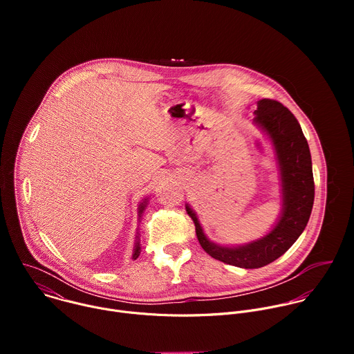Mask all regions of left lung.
Wrapping results in <instances>:
<instances>
[{
  "label": "left lung",
  "mask_w": 354,
  "mask_h": 354,
  "mask_svg": "<svg viewBox=\"0 0 354 354\" xmlns=\"http://www.w3.org/2000/svg\"><path fill=\"white\" fill-rule=\"evenodd\" d=\"M254 122L270 138L280 169L283 209L274 228L263 238L242 246H220L209 241L197 216L186 205L201 248L212 258L243 269L263 268L288 250L307 227L315 196L310 147L295 116L277 100L261 99Z\"/></svg>",
  "instance_id": "left-lung-1"
}]
</instances>
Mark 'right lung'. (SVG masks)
I'll list each match as a JSON object with an SVG mask.
<instances>
[{
  "label": "right lung",
  "mask_w": 354,
  "mask_h": 354,
  "mask_svg": "<svg viewBox=\"0 0 354 354\" xmlns=\"http://www.w3.org/2000/svg\"><path fill=\"white\" fill-rule=\"evenodd\" d=\"M145 205H147V198H144L142 203L138 206V217H140V216H141V213L144 212ZM140 250H141V248H140V242H138V236H137V239H136V245H134V252H133V257H131V259H137V258L140 257Z\"/></svg>",
  "instance_id": "add662e5"
}]
</instances>
